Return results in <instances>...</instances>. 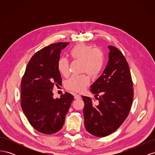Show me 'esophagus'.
<instances>
[{
	"label": "esophagus",
	"instance_id": "1",
	"mask_svg": "<svg viewBox=\"0 0 155 155\" xmlns=\"http://www.w3.org/2000/svg\"><path fill=\"white\" fill-rule=\"evenodd\" d=\"M74 98L75 99H80L81 96L79 94H74Z\"/></svg>",
	"mask_w": 155,
	"mask_h": 155
}]
</instances>
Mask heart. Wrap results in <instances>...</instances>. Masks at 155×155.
<instances>
[{"instance_id": "obj_1", "label": "heart", "mask_w": 155, "mask_h": 155, "mask_svg": "<svg viewBox=\"0 0 155 155\" xmlns=\"http://www.w3.org/2000/svg\"><path fill=\"white\" fill-rule=\"evenodd\" d=\"M70 55L73 59L82 61L81 72H87L91 76H96L104 67V52L91 45L79 43L70 50ZM58 68L63 76H68L70 72L68 60L65 58H60L58 62ZM89 83L90 79L86 74L74 75L67 81V87L70 91L81 92L85 90Z\"/></svg>"}]
</instances>
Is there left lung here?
I'll list each match as a JSON object with an SVG mask.
<instances>
[{
  "label": "left lung",
  "mask_w": 155,
  "mask_h": 155,
  "mask_svg": "<svg viewBox=\"0 0 155 155\" xmlns=\"http://www.w3.org/2000/svg\"><path fill=\"white\" fill-rule=\"evenodd\" d=\"M108 48L110 51L107 67L91 87L98 102L82 96L85 129L97 137H107L120 127L129 113L133 100V83L128 63L118 48L113 46Z\"/></svg>",
  "instance_id": "left-lung-1"
}]
</instances>
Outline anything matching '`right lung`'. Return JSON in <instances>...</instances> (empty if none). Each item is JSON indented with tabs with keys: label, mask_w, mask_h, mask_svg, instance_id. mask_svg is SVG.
Returning <instances> with one entry per match:
<instances>
[{
	"label": "right lung",
	"mask_w": 155,
	"mask_h": 155,
	"mask_svg": "<svg viewBox=\"0 0 155 155\" xmlns=\"http://www.w3.org/2000/svg\"><path fill=\"white\" fill-rule=\"evenodd\" d=\"M69 43H57L40 50L27 64L21 81V108L29 123L39 132L51 134L63 127L74 96L65 92L54 99V85L61 84L58 68L61 50Z\"/></svg>",
	"instance_id": "1"
}]
</instances>
